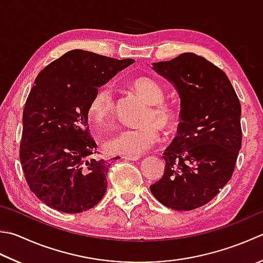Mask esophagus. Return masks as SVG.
<instances>
[{
	"label": "esophagus",
	"instance_id": "esophagus-1",
	"mask_svg": "<svg viewBox=\"0 0 263 263\" xmlns=\"http://www.w3.org/2000/svg\"><path fill=\"white\" fill-rule=\"evenodd\" d=\"M123 158L128 159V161H138L140 156L139 155H128V156H123Z\"/></svg>",
	"mask_w": 263,
	"mask_h": 263
}]
</instances>
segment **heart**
I'll return each mask as SVG.
<instances>
[{
    "label": "heart",
    "instance_id": "1",
    "mask_svg": "<svg viewBox=\"0 0 263 263\" xmlns=\"http://www.w3.org/2000/svg\"><path fill=\"white\" fill-rule=\"evenodd\" d=\"M133 89L149 105L138 127L125 128L105 141V149L110 154L140 155L151 149L159 139V127L170 126L176 120V111L171 105L164 101V90L149 76H140L133 81ZM115 95L109 85L98 89L90 101L89 112L98 124H105L115 112Z\"/></svg>",
    "mask_w": 263,
    "mask_h": 263
}]
</instances>
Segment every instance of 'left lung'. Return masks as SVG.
I'll return each mask as SVG.
<instances>
[{"label": "left lung", "mask_w": 263, "mask_h": 263, "mask_svg": "<svg viewBox=\"0 0 263 263\" xmlns=\"http://www.w3.org/2000/svg\"><path fill=\"white\" fill-rule=\"evenodd\" d=\"M180 97L178 136L163 157L162 179L151 192L164 206L190 211L208 204L233 176L241 147L237 95L228 76L204 57L182 53L153 64Z\"/></svg>", "instance_id": "1"}]
</instances>
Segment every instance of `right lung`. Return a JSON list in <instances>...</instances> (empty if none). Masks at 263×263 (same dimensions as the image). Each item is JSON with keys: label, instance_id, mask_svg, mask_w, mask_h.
Masks as SVG:
<instances>
[{"label": "right lung", "instance_id": "right-lung-1", "mask_svg": "<svg viewBox=\"0 0 263 263\" xmlns=\"http://www.w3.org/2000/svg\"><path fill=\"white\" fill-rule=\"evenodd\" d=\"M133 63L71 50L36 77L23 112L19 157L30 190L48 206L81 213L104 197L110 163L95 158L89 106L98 87Z\"/></svg>", "mask_w": 263, "mask_h": 263}]
</instances>
